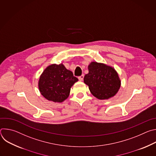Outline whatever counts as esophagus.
I'll return each mask as SVG.
<instances>
[{"instance_id":"34e87169","label":"esophagus","mask_w":156,"mask_h":156,"mask_svg":"<svg viewBox=\"0 0 156 156\" xmlns=\"http://www.w3.org/2000/svg\"><path fill=\"white\" fill-rule=\"evenodd\" d=\"M83 78H84V75H82L81 76H80L78 77V79H79L80 81H83Z\"/></svg>"}]
</instances>
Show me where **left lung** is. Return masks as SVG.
I'll return each instance as SVG.
<instances>
[{
  "mask_svg": "<svg viewBox=\"0 0 156 156\" xmlns=\"http://www.w3.org/2000/svg\"><path fill=\"white\" fill-rule=\"evenodd\" d=\"M87 68L89 72L84 77V83L94 97L106 100L118 93L121 81L117 72L112 66L91 62Z\"/></svg>",
  "mask_w": 156,
  "mask_h": 156,
  "instance_id": "obj_1",
  "label": "left lung"
}]
</instances>
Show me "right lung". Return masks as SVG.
Instances as JSON below:
<instances>
[{
    "mask_svg": "<svg viewBox=\"0 0 156 156\" xmlns=\"http://www.w3.org/2000/svg\"><path fill=\"white\" fill-rule=\"evenodd\" d=\"M78 81L72 72L61 63L48 65L41 75L38 88L42 96L49 101L61 103L70 95L72 86Z\"/></svg>",
    "mask_w": 156,
    "mask_h": 156,
    "instance_id": "obj_1",
    "label": "right lung"
}]
</instances>
